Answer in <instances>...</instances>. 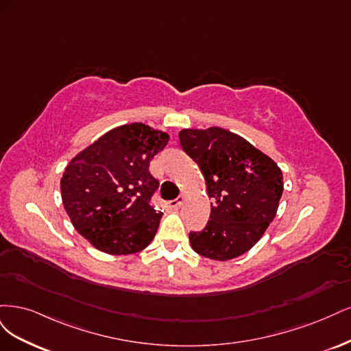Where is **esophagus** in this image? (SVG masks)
<instances>
[{
	"label": "esophagus",
	"mask_w": 351,
	"mask_h": 351,
	"mask_svg": "<svg viewBox=\"0 0 351 351\" xmlns=\"http://www.w3.org/2000/svg\"><path fill=\"white\" fill-rule=\"evenodd\" d=\"M182 202H184V195H180L176 199L169 202V204H171V207H173V208H179L180 206H182Z\"/></svg>",
	"instance_id": "obj_1"
}]
</instances>
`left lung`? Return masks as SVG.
Here are the masks:
<instances>
[{
    "mask_svg": "<svg viewBox=\"0 0 351 351\" xmlns=\"http://www.w3.org/2000/svg\"><path fill=\"white\" fill-rule=\"evenodd\" d=\"M179 143L198 165L211 199L204 230L189 233L192 250L214 261L243 255L276 217L281 169L241 135L220 127L182 130Z\"/></svg>",
    "mask_w": 351,
    "mask_h": 351,
    "instance_id": "1",
    "label": "left lung"
}]
</instances>
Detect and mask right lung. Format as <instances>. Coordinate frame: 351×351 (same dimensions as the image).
<instances>
[{
	"instance_id": "right-lung-1",
	"label": "right lung",
	"mask_w": 351,
	"mask_h": 351,
	"mask_svg": "<svg viewBox=\"0 0 351 351\" xmlns=\"http://www.w3.org/2000/svg\"><path fill=\"white\" fill-rule=\"evenodd\" d=\"M169 134L143 122L125 123L101 135L65 166L64 208L90 245L109 255L145 250L159 229L162 211L150 204L159 180L149 172Z\"/></svg>"
}]
</instances>
